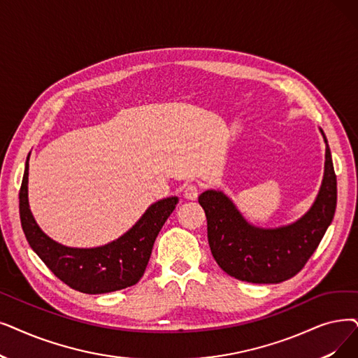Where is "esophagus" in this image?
<instances>
[{"label": "esophagus", "mask_w": 358, "mask_h": 358, "mask_svg": "<svg viewBox=\"0 0 358 358\" xmlns=\"http://www.w3.org/2000/svg\"><path fill=\"white\" fill-rule=\"evenodd\" d=\"M184 197L187 200H196L199 197V187L196 184H189L185 185L184 189Z\"/></svg>", "instance_id": "34e87169"}]
</instances>
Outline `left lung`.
Returning a JSON list of instances; mask_svg holds the SVG:
<instances>
[{
  "instance_id": "obj_1",
  "label": "left lung",
  "mask_w": 358,
  "mask_h": 358,
  "mask_svg": "<svg viewBox=\"0 0 358 358\" xmlns=\"http://www.w3.org/2000/svg\"><path fill=\"white\" fill-rule=\"evenodd\" d=\"M324 174L313 206L299 221L279 228L248 224L222 192L199 196L208 220L213 259L229 276L253 284H279L297 275L315 253L336 209V176L323 130Z\"/></svg>"
}]
</instances>
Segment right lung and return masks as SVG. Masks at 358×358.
<instances>
[{
	"label": "right lung",
	"instance_id": "1",
	"mask_svg": "<svg viewBox=\"0 0 358 358\" xmlns=\"http://www.w3.org/2000/svg\"><path fill=\"white\" fill-rule=\"evenodd\" d=\"M29 157L19 193L20 222L29 245L50 271L70 288L85 294H105L131 287L146 271L153 243L178 197H166L149 206L124 236L95 248H74L58 244L36 224L29 208Z\"/></svg>",
	"mask_w": 358,
	"mask_h": 358
}]
</instances>
